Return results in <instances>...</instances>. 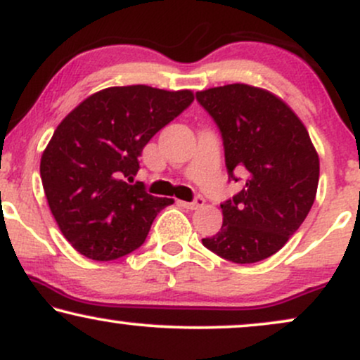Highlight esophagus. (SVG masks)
Instances as JSON below:
<instances>
[{
  "mask_svg": "<svg viewBox=\"0 0 360 360\" xmlns=\"http://www.w3.org/2000/svg\"><path fill=\"white\" fill-rule=\"evenodd\" d=\"M181 205H183L184 208H188V210H198V208H201V206L205 205V200L201 196H198L194 201H183Z\"/></svg>",
  "mask_w": 360,
  "mask_h": 360,
  "instance_id": "34e87169",
  "label": "esophagus"
}]
</instances>
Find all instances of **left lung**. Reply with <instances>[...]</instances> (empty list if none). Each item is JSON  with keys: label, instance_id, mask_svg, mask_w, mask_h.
<instances>
[{"label": "left lung", "instance_id": "left-lung-1", "mask_svg": "<svg viewBox=\"0 0 360 360\" xmlns=\"http://www.w3.org/2000/svg\"><path fill=\"white\" fill-rule=\"evenodd\" d=\"M196 100L220 128L230 177L245 176L242 191L220 205V232L203 245L235 264L271 257L316 196L320 159L307 127L274 93L243 82L198 91Z\"/></svg>", "mask_w": 360, "mask_h": 360}]
</instances>
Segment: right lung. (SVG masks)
Listing matches in <instances>:
<instances>
[{"instance_id": "obj_1", "label": "right lung", "mask_w": 360, "mask_h": 360, "mask_svg": "<svg viewBox=\"0 0 360 360\" xmlns=\"http://www.w3.org/2000/svg\"><path fill=\"white\" fill-rule=\"evenodd\" d=\"M193 100L191 89L113 86L81 101L56 128L40 177L62 235L84 257L115 260L139 249L157 213L174 203L127 181L148 140Z\"/></svg>"}]
</instances>
